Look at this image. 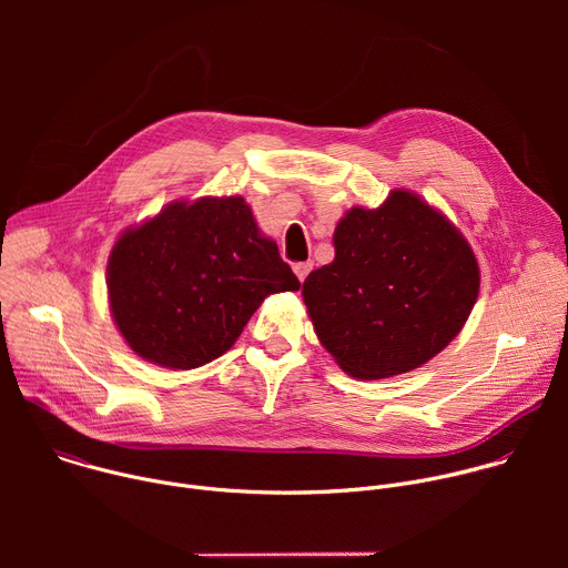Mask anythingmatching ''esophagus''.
<instances>
[{
    "label": "esophagus",
    "instance_id": "esophagus-1",
    "mask_svg": "<svg viewBox=\"0 0 568 568\" xmlns=\"http://www.w3.org/2000/svg\"><path fill=\"white\" fill-rule=\"evenodd\" d=\"M310 272H312V263H310V261H307V263H296V265H294V274L298 276V281H305Z\"/></svg>",
    "mask_w": 568,
    "mask_h": 568
}]
</instances>
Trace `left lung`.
Segmentation results:
<instances>
[{"instance_id":"left-lung-1","label":"left lung","mask_w":568,"mask_h":568,"mask_svg":"<svg viewBox=\"0 0 568 568\" xmlns=\"http://www.w3.org/2000/svg\"><path fill=\"white\" fill-rule=\"evenodd\" d=\"M476 296L465 237L409 191L373 211L351 209L335 229V261L303 283L316 337L359 379L429 362L460 333Z\"/></svg>"}]
</instances>
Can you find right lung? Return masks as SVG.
Wrapping results in <instances>:
<instances>
[{
    "label": "right lung",
    "instance_id": "right-lung-1",
    "mask_svg": "<svg viewBox=\"0 0 568 568\" xmlns=\"http://www.w3.org/2000/svg\"><path fill=\"white\" fill-rule=\"evenodd\" d=\"M298 287L242 197L173 202L125 231L108 263L110 307L128 346L182 371L226 353L265 296Z\"/></svg>",
    "mask_w": 568,
    "mask_h": 568
}]
</instances>
